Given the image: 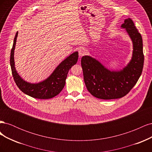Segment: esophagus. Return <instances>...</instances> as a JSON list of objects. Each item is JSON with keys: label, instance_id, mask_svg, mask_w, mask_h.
I'll use <instances>...</instances> for the list:
<instances>
[{"label": "esophagus", "instance_id": "obj_1", "mask_svg": "<svg viewBox=\"0 0 152 152\" xmlns=\"http://www.w3.org/2000/svg\"><path fill=\"white\" fill-rule=\"evenodd\" d=\"M87 54V50L84 48H80L79 49V55L80 57L84 56Z\"/></svg>", "mask_w": 152, "mask_h": 152}]
</instances>
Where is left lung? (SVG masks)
Here are the masks:
<instances>
[{
  "instance_id": "1",
  "label": "left lung",
  "mask_w": 152,
  "mask_h": 152,
  "mask_svg": "<svg viewBox=\"0 0 152 152\" xmlns=\"http://www.w3.org/2000/svg\"><path fill=\"white\" fill-rule=\"evenodd\" d=\"M132 40L131 59L120 70H111L90 56L81 59L84 80L87 90L94 97L102 99H118L126 96L138 80L142 71L144 55L142 40L131 18L121 25Z\"/></svg>"
}]
</instances>
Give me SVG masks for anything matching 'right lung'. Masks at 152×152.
<instances>
[{
	"label": "right lung",
	"instance_id": "right-lung-1",
	"mask_svg": "<svg viewBox=\"0 0 152 152\" xmlns=\"http://www.w3.org/2000/svg\"><path fill=\"white\" fill-rule=\"evenodd\" d=\"M18 34V32L17 31L14 39L10 57L12 76L17 86L23 93L37 99H50L57 96L65 87L69 70L77 63L79 53L77 51L73 53L64 59L47 79L37 83H31L23 79L18 73L15 67L14 54Z\"/></svg>",
	"mask_w": 152,
	"mask_h": 152
}]
</instances>
